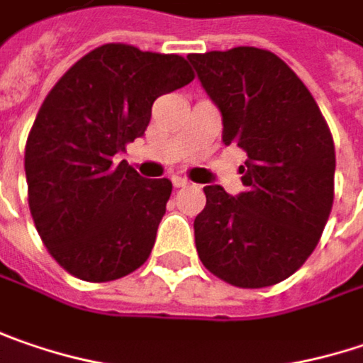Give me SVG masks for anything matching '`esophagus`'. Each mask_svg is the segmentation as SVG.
Segmentation results:
<instances>
[{"instance_id": "obj_1", "label": "esophagus", "mask_w": 363, "mask_h": 363, "mask_svg": "<svg viewBox=\"0 0 363 363\" xmlns=\"http://www.w3.org/2000/svg\"><path fill=\"white\" fill-rule=\"evenodd\" d=\"M172 184H174L177 189H184V186H189L191 182L186 181L184 177H172Z\"/></svg>"}]
</instances>
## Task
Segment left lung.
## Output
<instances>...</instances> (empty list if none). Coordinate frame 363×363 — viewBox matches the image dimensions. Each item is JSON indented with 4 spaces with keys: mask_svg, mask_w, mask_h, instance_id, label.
I'll return each mask as SVG.
<instances>
[{
    "mask_svg": "<svg viewBox=\"0 0 363 363\" xmlns=\"http://www.w3.org/2000/svg\"><path fill=\"white\" fill-rule=\"evenodd\" d=\"M236 143L245 191L203 186L195 246L207 271L236 288H267L306 263L335 197V143L316 100L286 61L265 49L186 57Z\"/></svg>",
    "mask_w": 363,
    "mask_h": 363,
    "instance_id": "left-lung-1",
    "label": "left lung"
}]
</instances>
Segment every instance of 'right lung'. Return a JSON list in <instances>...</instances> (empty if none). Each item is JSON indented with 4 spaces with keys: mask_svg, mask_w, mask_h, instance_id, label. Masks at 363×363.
Wrapping results in <instances>:
<instances>
[{
    "mask_svg": "<svg viewBox=\"0 0 363 363\" xmlns=\"http://www.w3.org/2000/svg\"><path fill=\"white\" fill-rule=\"evenodd\" d=\"M193 77L181 55L108 43L45 98L24 152L28 207L49 255L77 279L113 281L147 261L172 182L115 156L145 133L154 100Z\"/></svg>",
    "mask_w": 363,
    "mask_h": 363,
    "instance_id": "obj_1",
    "label": "right lung"
}]
</instances>
